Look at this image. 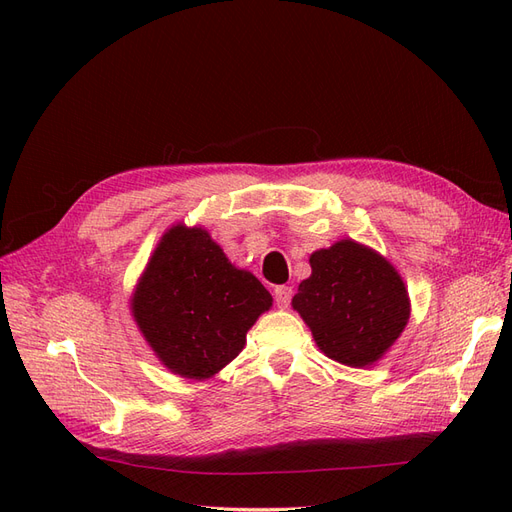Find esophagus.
I'll list each match as a JSON object with an SVG mask.
<instances>
[{"label": "esophagus", "instance_id": "34e87169", "mask_svg": "<svg viewBox=\"0 0 512 512\" xmlns=\"http://www.w3.org/2000/svg\"><path fill=\"white\" fill-rule=\"evenodd\" d=\"M273 297H275L277 307H288L290 299H292V288L290 286H275Z\"/></svg>", "mask_w": 512, "mask_h": 512}]
</instances>
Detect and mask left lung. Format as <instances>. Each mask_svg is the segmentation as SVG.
<instances>
[{
    "label": "left lung",
    "mask_w": 512,
    "mask_h": 512,
    "mask_svg": "<svg viewBox=\"0 0 512 512\" xmlns=\"http://www.w3.org/2000/svg\"><path fill=\"white\" fill-rule=\"evenodd\" d=\"M312 275L292 297L316 346L329 359L365 369L376 365L410 320L408 288L371 247L342 239L309 256Z\"/></svg>",
    "instance_id": "8db88e82"
}]
</instances>
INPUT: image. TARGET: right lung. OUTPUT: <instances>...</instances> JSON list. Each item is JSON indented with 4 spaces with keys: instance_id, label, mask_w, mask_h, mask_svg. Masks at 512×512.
<instances>
[{
    "instance_id": "right-lung-1",
    "label": "right lung",
    "mask_w": 512,
    "mask_h": 512,
    "mask_svg": "<svg viewBox=\"0 0 512 512\" xmlns=\"http://www.w3.org/2000/svg\"><path fill=\"white\" fill-rule=\"evenodd\" d=\"M273 297L226 258L203 226H170L130 297L147 346L170 374L209 380L237 359Z\"/></svg>"
}]
</instances>
